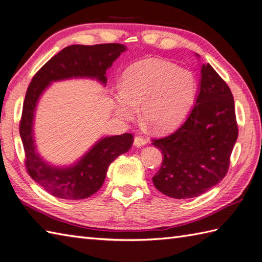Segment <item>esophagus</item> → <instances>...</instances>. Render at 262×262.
<instances>
[{"label": "esophagus", "mask_w": 262, "mask_h": 262, "mask_svg": "<svg viewBox=\"0 0 262 262\" xmlns=\"http://www.w3.org/2000/svg\"><path fill=\"white\" fill-rule=\"evenodd\" d=\"M147 142H146V140L144 137H142V136H135V138H134V145L136 146V147H142L143 145H145Z\"/></svg>", "instance_id": "obj_1"}]
</instances>
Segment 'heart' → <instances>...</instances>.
<instances>
[{
    "instance_id": "heart-1",
    "label": "heart",
    "mask_w": 262,
    "mask_h": 262,
    "mask_svg": "<svg viewBox=\"0 0 262 262\" xmlns=\"http://www.w3.org/2000/svg\"><path fill=\"white\" fill-rule=\"evenodd\" d=\"M196 93L191 71L159 58L132 64L121 75L114 109L122 120H132L141 107L144 122L157 132H168L185 118Z\"/></svg>"
}]
</instances>
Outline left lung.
<instances>
[{
    "instance_id": "obj_1",
    "label": "left lung",
    "mask_w": 262,
    "mask_h": 262,
    "mask_svg": "<svg viewBox=\"0 0 262 262\" xmlns=\"http://www.w3.org/2000/svg\"><path fill=\"white\" fill-rule=\"evenodd\" d=\"M237 134L230 88L209 64H203L198 94L187 119L171 135L152 143L163 154L153 177L155 188L176 199L208 191L229 170Z\"/></svg>"
}]
</instances>
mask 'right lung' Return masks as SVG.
Listing matches in <instances>:
<instances>
[{
	"instance_id": "1",
	"label": "right lung",
	"mask_w": 262,
	"mask_h": 262,
	"mask_svg": "<svg viewBox=\"0 0 262 262\" xmlns=\"http://www.w3.org/2000/svg\"><path fill=\"white\" fill-rule=\"evenodd\" d=\"M126 49L121 43L65 47L37 72L28 86L20 122L27 171L54 197L79 200L96 193L104 182L110 163L130 148L134 138L129 133L105 136L94 143L73 164L53 165L38 153L33 134L39 99L52 83L58 81L91 79L105 85L107 70Z\"/></svg>"
}]
</instances>
